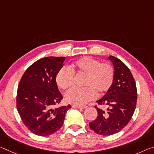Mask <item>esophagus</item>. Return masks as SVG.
<instances>
[{"label":"esophagus","mask_w":154,"mask_h":154,"mask_svg":"<svg viewBox=\"0 0 154 154\" xmlns=\"http://www.w3.org/2000/svg\"><path fill=\"white\" fill-rule=\"evenodd\" d=\"M72 107L73 108H79V109H85V108H87V106H77V105H72Z\"/></svg>","instance_id":"1"}]
</instances>
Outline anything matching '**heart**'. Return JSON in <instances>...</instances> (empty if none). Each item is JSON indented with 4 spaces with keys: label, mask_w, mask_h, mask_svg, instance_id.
<instances>
[{
    "label": "heart",
    "mask_w": 154,
    "mask_h": 154,
    "mask_svg": "<svg viewBox=\"0 0 154 154\" xmlns=\"http://www.w3.org/2000/svg\"><path fill=\"white\" fill-rule=\"evenodd\" d=\"M74 72L85 75L82 88H73L65 93L68 103L84 106L93 100L97 93L101 95L110 88L114 80V69L108 64H100L98 60L84 57L77 60L70 68L62 67L55 77L57 86L62 89L71 87L74 82Z\"/></svg>",
    "instance_id": "1"
}]
</instances>
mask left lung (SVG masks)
Segmentation results:
<instances>
[{
	"label": "left lung",
	"instance_id": "8db88e82",
	"mask_svg": "<svg viewBox=\"0 0 154 154\" xmlns=\"http://www.w3.org/2000/svg\"><path fill=\"white\" fill-rule=\"evenodd\" d=\"M114 66V80L106 94L97 101L108 108H96L97 119L89 126L95 133L103 136L114 134L125 128L132 117L137 101L136 83L130 69L118 58L109 56Z\"/></svg>",
	"mask_w": 154,
	"mask_h": 154
}]
</instances>
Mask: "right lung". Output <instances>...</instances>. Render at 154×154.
Returning a JSON list of instances; mask_svg holds the SVG:
<instances>
[{"instance_id":"right-lung-1","label":"right lung","mask_w":154,"mask_h":154,"mask_svg":"<svg viewBox=\"0 0 154 154\" xmlns=\"http://www.w3.org/2000/svg\"><path fill=\"white\" fill-rule=\"evenodd\" d=\"M64 57H46L31 64L22 77L16 97L17 109L29 130L46 136L59 130L70 105L55 106L63 99L55 77L64 66Z\"/></svg>"}]
</instances>
